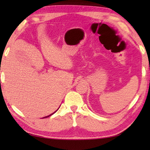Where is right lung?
<instances>
[{
	"label": "right lung",
	"mask_w": 150,
	"mask_h": 150,
	"mask_svg": "<svg viewBox=\"0 0 150 150\" xmlns=\"http://www.w3.org/2000/svg\"><path fill=\"white\" fill-rule=\"evenodd\" d=\"M57 110H58V109H57ZM57 110H56V111H57ZM56 111H55V112H56ZM55 112H54V113H52V114H51V115H48V116H45V117H44V118H47V117H49V116H52V115H54V114Z\"/></svg>",
	"instance_id": "1"
}]
</instances>
